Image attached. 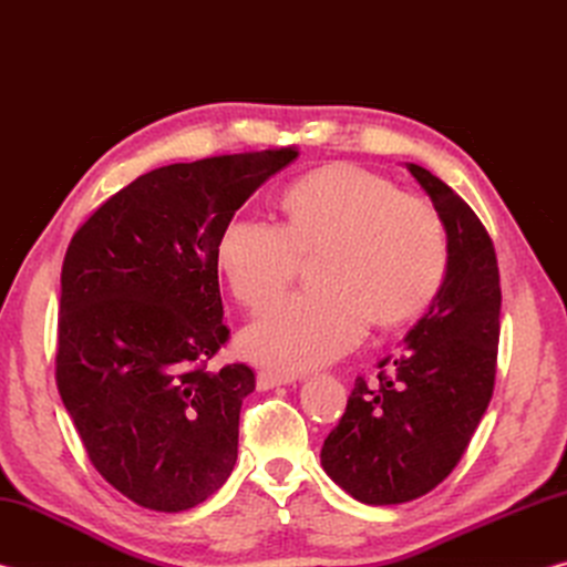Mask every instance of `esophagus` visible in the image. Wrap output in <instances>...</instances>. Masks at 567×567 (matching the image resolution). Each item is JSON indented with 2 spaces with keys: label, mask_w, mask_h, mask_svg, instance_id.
I'll use <instances>...</instances> for the list:
<instances>
[{
  "label": "esophagus",
  "mask_w": 567,
  "mask_h": 567,
  "mask_svg": "<svg viewBox=\"0 0 567 567\" xmlns=\"http://www.w3.org/2000/svg\"><path fill=\"white\" fill-rule=\"evenodd\" d=\"M295 372H277V370H260L257 372V388L260 390H272L280 385H290L295 382Z\"/></svg>",
  "instance_id": "1"
}]
</instances>
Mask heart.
Here are the masks:
<instances>
[{"label": "heart", "mask_w": 567, "mask_h": 567, "mask_svg": "<svg viewBox=\"0 0 567 567\" xmlns=\"http://www.w3.org/2000/svg\"><path fill=\"white\" fill-rule=\"evenodd\" d=\"M285 225L233 219L217 265L249 312H262L315 262L312 292L285 300L243 334L249 358L277 370H307L340 358L378 328L408 322L433 302L447 267L437 209L358 165H324L282 195Z\"/></svg>", "instance_id": "heart-1"}]
</instances>
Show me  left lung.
<instances>
[{"mask_svg":"<svg viewBox=\"0 0 567 567\" xmlns=\"http://www.w3.org/2000/svg\"><path fill=\"white\" fill-rule=\"evenodd\" d=\"M445 225L447 267L427 312L375 382L354 380L322 467L364 505H398L453 473L493 398L501 272L483 223L443 179L405 165Z\"/></svg>","mask_w":567,"mask_h":567,"instance_id":"left-lung-1","label":"left lung"}]
</instances>
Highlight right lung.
<instances>
[{
  "label": "right lung",
  "instance_id": "add662e5",
  "mask_svg": "<svg viewBox=\"0 0 567 567\" xmlns=\"http://www.w3.org/2000/svg\"><path fill=\"white\" fill-rule=\"evenodd\" d=\"M295 157L282 147L152 169L66 247L56 388L92 465L132 503L189 511L233 473L255 372L207 370L229 338L217 243Z\"/></svg>",
  "mask_w": 567,
  "mask_h": 567
}]
</instances>
